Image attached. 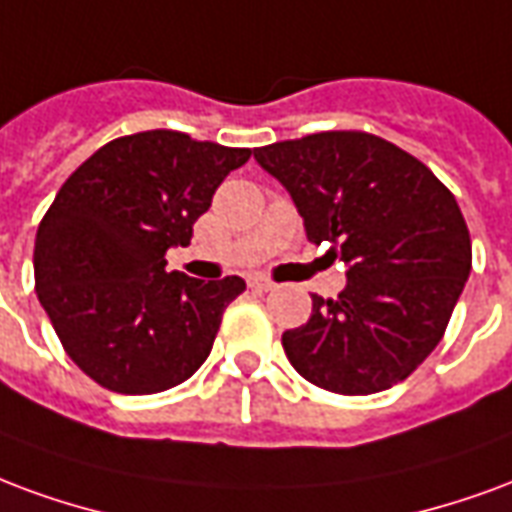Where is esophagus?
<instances>
[{
    "label": "esophagus",
    "instance_id": "1",
    "mask_svg": "<svg viewBox=\"0 0 512 512\" xmlns=\"http://www.w3.org/2000/svg\"><path fill=\"white\" fill-rule=\"evenodd\" d=\"M248 286H251L253 292H270L272 289V283L267 281V278H261V275L251 278V281H248Z\"/></svg>",
    "mask_w": 512,
    "mask_h": 512
}]
</instances>
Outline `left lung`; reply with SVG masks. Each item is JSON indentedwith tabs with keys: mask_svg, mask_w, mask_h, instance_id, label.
<instances>
[{
	"mask_svg": "<svg viewBox=\"0 0 512 512\" xmlns=\"http://www.w3.org/2000/svg\"><path fill=\"white\" fill-rule=\"evenodd\" d=\"M253 158L292 193L308 242L349 267L346 289L335 300L311 294V319L283 333L294 371L341 395L404 382L442 341L472 270L453 193L365 130L275 141Z\"/></svg>",
	"mask_w": 512,
	"mask_h": 512,
	"instance_id": "1",
	"label": "left lung"
}]
</instances>
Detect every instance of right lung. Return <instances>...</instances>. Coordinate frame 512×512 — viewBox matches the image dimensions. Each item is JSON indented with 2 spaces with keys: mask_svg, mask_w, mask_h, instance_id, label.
Here are the masks:
<instances>
[{
  "mask_svg": "<svg viewBox=\"0 0 512 512\" xmlns=\"http://www.w3.org/2000/svg\"><path fill=\"white\" fill-rule=\"evenodd\" d=\"M251 149L144 130L108 141L59 188L35 240V292L67 357L111 393L177 387L210 357L245 281L166 272V251Z\"/></svg>",
  "mask_w": 512,
  "mask_h": 512,
  "instance_id": "right-lung-1",
  "label": "right lung"
}]
</instances>
